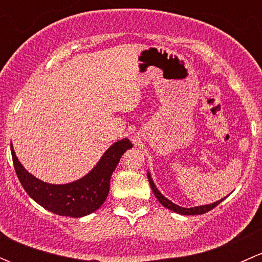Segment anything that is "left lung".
<instances>
[{"label":"left lung","instance_id":"obj_1","mask_svg":"<svg viewBox=\"0 0 262 262\" xmlns=\"http://www.w3.org/2000/svg\"><path fill=\"white\" fill-rule=\"evenodd\" d=\"M147 178H148V181H149L150 187H152L153 194H155V196L157 198L158 202H160L161 204L163 205V207L167 208V209L172 210V212H175V213L182 214V215H198V214H204V213L209 212V210H212L213 208H215L216 205H218L219 203H221L222 200H223V199H221V200H218V202L213 203V204L200 205V207H194V208H182V207H179V205L173 204V203L171 202V200H168L167 198H165L162 194H161L160 191H158V189H157V187H156L155 182H153L152 178H150L149 172L147 173Z\"/></svg>","mask_w":262,"mask_h":262}]
</instances>
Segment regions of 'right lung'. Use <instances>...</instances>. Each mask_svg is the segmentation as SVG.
Instances as JSON below:
<instances>
[{
    "label": "right lung",
    "instance_id": "obj_1",
    "mask_svg": "<svg viewBox=\"0 0 262 262\" xmlns=\"http://www.w3.org/2000/svg\"><path fill=\"white\" fill-rule=\"evenodd\" d=\"M132 147L133 144L126 138L115 142L86 176L64 185L48 184L29 173L17 160L12 144L11 155L18 180L31 199L58 215L81 218L95 212L104 204L109 194L110 179L116 165L120 161L121 155Z\"/></svg>",
    "mask_w": 262,
    "mask_h": 262
}]
</instances>
